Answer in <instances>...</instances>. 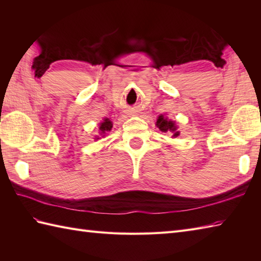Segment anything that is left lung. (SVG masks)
Returning <instances> with one entry per match:
<instances>
[{
    "mask_svg": "<svg viewBox=\"0 0 261 261\" xmlns=\"http://www.w3.org/2000/svg\"><path fill=\"white\" fill-rule=\"evenodd\" d=\"M156 125L159 127L160 131L165 132V134L173 135L174 138H176L177 136H179V132L177 131V126L175 125L174 122L168 120L167 118H165L164 115H159Z\"/></svg>",
    "mask_w": 261,
    "mask_h": 261,
    "instance_id": "1",
    "label": "left lung"
}]
</instances>
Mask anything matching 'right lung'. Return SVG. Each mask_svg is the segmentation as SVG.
<instances>
[{"label": "right lung", "mask_w": 261, "mask_h": 261, "mask_svg": "<svg viewBox=\"0 0 261 261\" xmlns=\"http://www.w3.org/2000/svg\"><path fill=\"white\" fill-rule=\"evenodd\" d=\"M112 129V122H111L109 119H105L101 124H99V130H101V135H105L107 132L111 131ZM98 139V138H96Z\"/></svg>", "instance_id": "right-lung-1"}]
</instances>
